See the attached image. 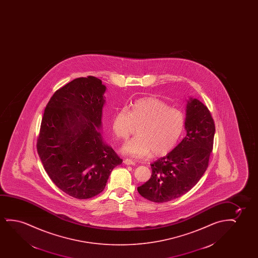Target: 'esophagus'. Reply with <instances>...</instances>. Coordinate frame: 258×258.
<instances>
[{
  "label": "esophagus",
  "mask_w": 258,
  "mask_h": 258,
  "mask_svg": "<svg viewBox=\"0 0 258 258\" xmlns=\"http://www.w3.org/2000/svg\"><path fill=\"white\" fill-rule=\"evenodd\" d=\"M124 164L127 165V166H134V165H136V162L133 161L132 159H126L124 160Z\"/></svg>",
  "instance_id": "esophagus-1"
}]
</instances>
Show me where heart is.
<instances>
[{
    "label": "heart",
    "mask_w": 258,
    "mask_h": 258,
    "mask_svg": "<svg viewBox=\"0 0 258 258\" xmlns=\"http://www.w3.org/2000/svg\"><path fill=\"white\" fill-rule=\"evenodd\" d=\"M186 118L181 110L170 107L163 99L145 97L137 99L130 109L117 111L111 121L113 134L127 140L138 127V137L121 147V152L137 159L163 157L175 148L183 134Z\"/></svg>",
    "instance_id": "b5f03b06"
}]
</instances>
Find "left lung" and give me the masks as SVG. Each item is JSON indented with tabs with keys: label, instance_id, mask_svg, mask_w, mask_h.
<instances>
[{
	"label": "left lung",
	"instance_id": "8db88e82",
	"mask_svg": "<svg viewBox=\"0 0 258 258\" xmlns=\"http://www.w3.org/2000/svg\"><path fill=\"white\" fill-rule=\"evenodd\" d=\"M186 137L169 154L151 164L152 177L138 187L143 198L165 203L190 190L209 165L215 124L207 106L189 98L186 106Z\"/></svg>",
	"mask_w": 258,
	"mask_h": 258
}]
</instances>
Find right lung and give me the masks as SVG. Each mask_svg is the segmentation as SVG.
<instances>
[{"label": "right lung", "mask_w": 258, "mask_h": 258, "mask_svg": "<svg viewBox=\"0 0 258 258\" xmlns=\"http://www.w3.org/2000/svg\"><path fill=\"white\" fill-rule=\"evenodd\" d=\"M106 90L99 78H76L54 92L43 114L40 160L53 183L78 199L102 192L122 163L101 135Z\"/></svg>", "instance_id": "add662e5"}]
</instances>
